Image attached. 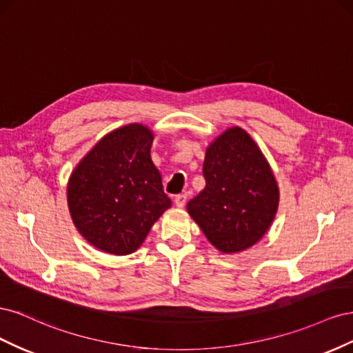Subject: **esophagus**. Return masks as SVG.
<instances>
[{
	"label": "esophagus",
	"instance_id": "34e87169",
	"mask_svg": "<svg viewBox=\"0 0 353 353\" xmlns=\"http://www.w3.org/2000/svg\"><path fill=\"white\" fill-rule=\"evenodd\" d=\"M185 201H187V196H185V194H178V196H175V199H174L175 206L179 208V209L185 206Z\"/></svg>",
	"mask_w": 353,
	"mask_h": 353
}]
</instances>
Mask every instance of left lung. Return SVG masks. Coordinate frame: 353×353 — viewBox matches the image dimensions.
<instances>
[{"label": "left lung", "mask_w": 353, "mask_h": 353, "mask_svg": "<svg viewBox=\"0 0 353 353\" xmlns=\"http://www.w3.org/2000/svg\"><path fill=\"white\" fill-rule=\"evenodd\" d=\"M203 176L205 188L187 205L190 216L219 252L248 250L279 210L280 190L268 160L248 131L231 126L208 145Z\"/></svg>", "instance_id": "1"}]
</instances>
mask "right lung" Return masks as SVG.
Instances as JSON below:
<instances>
[{
  "instance_id": "obj_1",
  "label": "right lung",
  "mask_w": 353,
  "mask_h": 353,
  "mask_svg": "<svg viewBox=\"0 0 353 353\" xmlns=\"http://www.w3.org/2000/svg\"><path fill=\"white\" fill-rule=\"evenodd\" d=\"M153 131L130 123L105 134L74 166L68 205L81 236L101 252L125 256L144 243L170 208L150 150Z\"/></svg>"
}]
</instances>
